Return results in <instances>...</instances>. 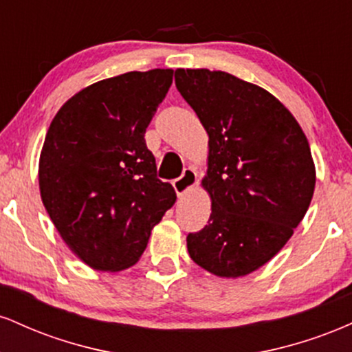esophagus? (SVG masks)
I'll use <instances>...</instances> for the list:
<instances>
[{"label": "esophagus", "mask_w": 352, "mask_h": 352, "mask_svg": "<svg viewBox=\"0 0 352 352\" xmlns=\"http://www.w3.org/2000/svg\"><path fill=\"white\" fill-rule=\"evenodd\" d=\"M197 185V172L192 167L184 168V173L177 180H173V188H175L177 195L182 197L192 190Z\"/></svg>", "instance_id": "1"}]
</instances>
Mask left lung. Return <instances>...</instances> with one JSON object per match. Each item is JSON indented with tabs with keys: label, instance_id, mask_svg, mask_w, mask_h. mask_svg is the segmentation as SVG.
<instances>
[{
	"label": "left lung",
	"instance_id": "left-lung-1",
	"mask_svg": "<svg viewBox=\"0 0 352 352\" xmlns=\"http://www.w3.org/2000/svg\"><path fill=\"white\" fill-rule=\"evenodd\" d=\"M175 86L208 134L201 180L208 225L188 233V254L221 278L268 263L306 215L316 170L305 132L274 96L223 71L177 69Z\"/></svg>",
	"mask_w": 352,
	"mask_h": 352
}]
</instances>
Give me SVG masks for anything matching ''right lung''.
<instances>
[{
  "instance_id": "right-lung-1",
  "label": "right lung",
  "mask_w": 352,
  "mask_h": 352,
  "mask_svg": "<svg viewBox=\"0 0 352 352\" xmlns=\"http://www.w3.org/2000/svg\"><path fill=\"white\" fill-rule=\"evenodd\" d=\"M172 79V69H152L99 80L72 96L50 125L39 157L43 204L60 238L91 268L135 265L175 204L144 139Z\"/></svg>"
}]
</instances>
